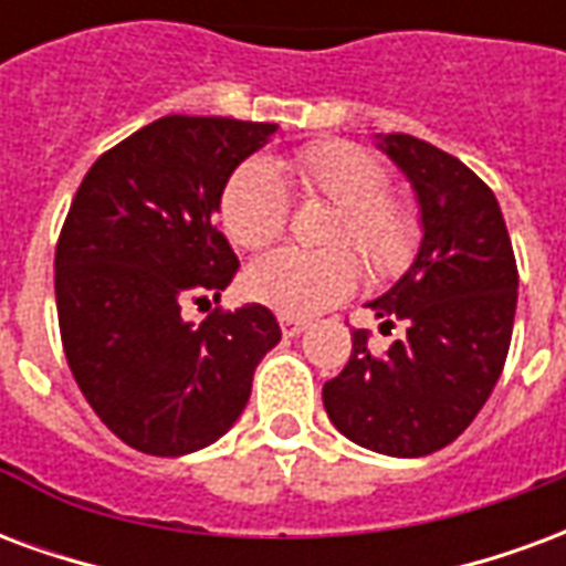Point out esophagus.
Listing matches in <instances>:
<instances>
[{
  "mask_svg": "<svg viewBox=\"0 0 566 566\" xmlns=\"http://www.w3.org/2000/svg\"><path fill=\"white\" fill-rule=\"evenodd\" d=\"M279 324H282L284 336H300V333L306 331V321L291 318V315H282V318H279Z\"/></svg>",
  "mask_w": 566,
  "mask_h": 566,
  "instance_id": "esophagus-1",
  "label": "esophagus"
}]
</instances>
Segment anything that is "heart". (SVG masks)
<instances>
[{
    "instance_id": "obj_1",
    "label": "heart",
    "mask_w": 566,
    "mask_h": 566,
    "mask_svg": "<svg viewBox=\"0 0 566 566\" xmlns=\"http://www.w3.org/2000/svg\"><path fill=\"white\" fill-rule=\"evenodd\" d=\"M287 169L300 197L336 206L321 235L331 248H282L258 260L245 275V291L258 303L306 318L355 291L356 253L373 282H391L412 266L424 235L421 211L409 197L394 193L391 172L373 150L348 142L312 145L296 150ZM218 214L233 245L263 251L287 230L291 193L272 163L245 160L227 178Z\"/></svg>"
}]
</instances>
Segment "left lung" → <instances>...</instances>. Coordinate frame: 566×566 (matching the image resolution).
<instances>
[{"mask_svg": "<svg viewBox=\"0 0 566 566\" xmlns=\"http://www.w3.org/2000/svg\"><path fill=\"white\" fill-rule=\"evenodd\" d=\"M421 206L416 263L369 308L381 331L406 336L376 355L369 331H352V357L324 385V409L357 446L421 458L470 427L510 355L518 266L491 187L437 145L406 133L381 142Z\"/></svg>", "mask_w": 566, "mask_h": 566, "instance_id": "8db88e82", "label": "left lung"}]
</instances>
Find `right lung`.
<instances>
[{"label":"right lung","instance_id":"add662e5","mask_svg":"<svg viewBox=\"0 0 566 566\" xmlns=\"http://www.w3.org/2000/svg\"><path fill=\"white\" fill-rule=\"evenodd\" d=\"M275 124L166 115L105 150L69 206L54 258L60 339L84 400L157 458L206 449L242 416L260 357L282 339L260 303L214 308L239 260L214 221L223 185Z\"/></svg>","mask_w":566,"mask_h":566}]
</instances>
